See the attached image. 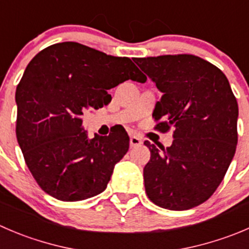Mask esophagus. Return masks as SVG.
Segmentation results:
<instances>
[{
	"mask_svg": "<svg viewBox=\"0 0 249 249\" xmlns=\"http://www.w3.org/2000/svg\"><path fill=\"white\" fill-rule=\"evenodd\" d=\"M141 143H142V140L140 139L139 136H136V135H131V136H130V146L131 147L140 146Z\"/></svg>",
	"mask_w": 249,
	"mask_h": 249,
	"instance_id": "1",
	"label": "esophagus"
}]
</instances>
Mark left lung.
Wrapping results in <instances>:
<instances>
[{
	"instance_id": "8db88e82",
	"label": "left lung",
	"mask_w": 249,
	"mask_h": 249,
	"mask_svg": "<svg viewBox=\"0 0 249 249\" xmlns=\"http://www.w3.org/2000/svg\"><path fill=\"white\" fill-rule=\"evenodd\" d=\"M163 93L153 110L156 129L174 127L170 147L148 141L144 189L157 206L185 211L215 192L237 144L238 105L225 74L197 55L135 58Z\"/></svg>"
}]
</instances>
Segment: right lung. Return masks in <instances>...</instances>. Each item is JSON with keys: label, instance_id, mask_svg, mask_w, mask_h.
Returning a JSON list of instances; mask_svg holds the SVG:
<instances>
[{"label": "right lung", "instance_id": "obj_1", "mask_svg": "<svg viewBox=\"0 0 249 249\" xmlns=\"http://www.w3.org/2000/svg\"><path fill=\"white\" fill-rule=\"evenodd\" d=\"M146 76L127 57H113L78 42L38 52L17 86V140L41 189L64 202L103 192L129 149L124 127L89 139L83 115L112 100L107 91Z\"/></svg>", "mask_w": 249, "mask_h": 249}]
</instances>
